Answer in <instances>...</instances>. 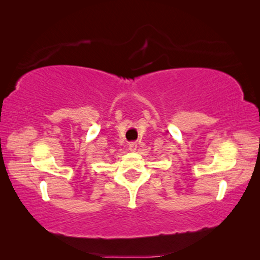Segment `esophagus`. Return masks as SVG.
<instances>
[{
    "instance_id": "1",
    "label": "esophagus",
    "mask_w": 260,
    "mask_h": 260,
    "mask_svg": "<svg viewBox=\"0 0 260 260\" xmlns=\"http://www.w3.org/2000/svg\"><path fill=\"white\" fill-rule=\"evenodd\" d=\"M136 148H138V143H136V142H131L128 144V149L131 151H135Z\"/></svg>"
}]
</instances>
